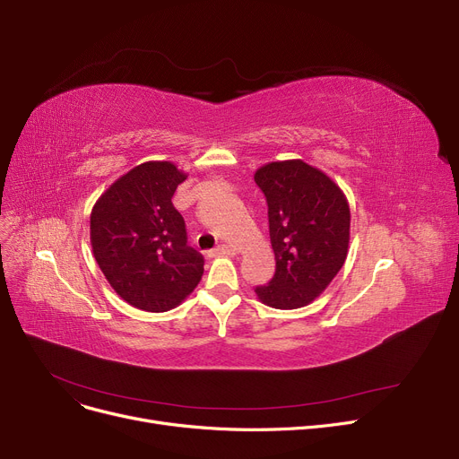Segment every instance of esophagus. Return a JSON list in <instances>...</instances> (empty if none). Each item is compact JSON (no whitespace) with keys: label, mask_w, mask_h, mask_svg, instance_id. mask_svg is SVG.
Listing matches in <instances>:
<instances>
[{"label":"esophagus","mask_w":459,"mask_h":459,"mask_svg":"<svg viewBox=\"0 0 459 459\" xmlns=\"http://www.w3.org/2000/svg\"><path fill=\"white\" fill-rule=\"evenodd\" d=\"M232 255H236V249L230 247V246H225V244L217 246V247L210 253V256H232Z\"/></svg>","instance_id":"1"}]
</instances>
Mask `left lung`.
<instances>
[{
    "label": "left lung",
    "mask_w": 459,
    "mask_h": 459,
    "mask_svg": "<svg viewBox=\"0 0 459 459\" xmlns=\"http://www.w3.org/2000/svg\"><path fill=\"white\" fill-rule=\"evenodd\" d=\"M255 182L268 201L275 275L256 288L268 307L292 310L315 301L344 266L350 246V204L318 167L282 160L258 167Z\"/></svg>",
    "instance_id": "8db88e82"
}]
</instances>
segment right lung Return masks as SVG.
<instances>
[{"instance_id":"obj_1","label":"right lung","mask_w":459,"mask_h":459,"mask_svg":"<svg viewBox=\"0 0 459 459\" xmlns=\"http://www.w3.org/2000/svg\"><path fill=\"white\" fill-rule=\"evenodd\" d=\"M187 175L173 161H144L118 177L91 210V247L118 298L167 312L195 290L204 258L187 246L173 195Z\"/></svg>"}]
</instances>
